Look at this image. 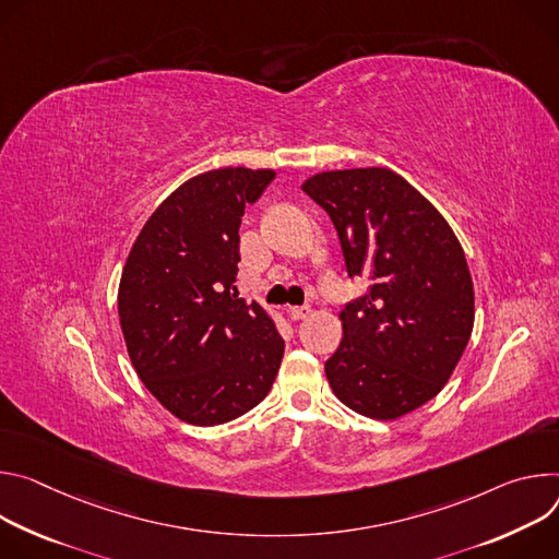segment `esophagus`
I'll use <instances>...</instances> for the list:
<instances>
[{
  "mask_svg": "<svg viewBox=\"0 0 559 559\" xmlns=\"http://www.w3.org/2000/svg\"><path fill=\"white\" fill-rule=\"evenodd\" d=\"M308 316H311V308H308V306H293V308H288V318L293 322H299V320H304Z\"/></svg>",
  "mask_w": 559,
  "mask_h": 559,
  "instance_id": "34e87169",
  "label": "esophagus"
}]
</instances>
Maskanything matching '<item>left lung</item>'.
<instances>
[{"label":"left lung","instance_id":"1","mask_svg":"<svg viewBox=\"0 0 559 559\" xmlns=\"http://www.w3.org/2000/svg\"><path fill=\"white\" fill-rule=\"evenodd\" d=\"M301 191L329 213L348 277L368 280L340 313L329 384L355 413L397 419L444 389L471 340L475 295L462 246L389 168L320 173Z\"/></svg>","mask_w":559,"mask_h":559}]
</instances>
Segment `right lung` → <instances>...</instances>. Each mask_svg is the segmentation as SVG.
<instances>
[{"label": "right lung", "instance_id": "obj_1", "mask_svg": "<svg viewBox=\"0 0 559 559\" xmlns=\"http://www.w3.org/2000/svg\"><path fill=\"white\" fill-rule=\"evenodd\" d=\"M273 177L239 166L183 181L144 224L123 266L117 308L131 361L181 421H230L275 382L284 340L235 286L243 209Z\"/></svg>", "mask_w": 559, "mask_h": 559}]
</instances>
